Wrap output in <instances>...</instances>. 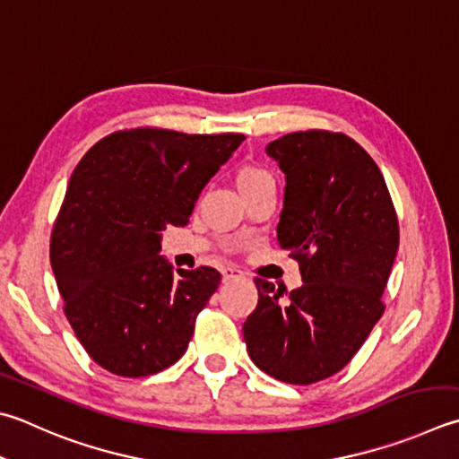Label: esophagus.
Returning <instances> with one entry per match:
<instances>
[{
  "instance_id": "obj_1",
  "label": "esophagus",
  "mask_w": 459,
  "mask_h": 459,
  "mask_svg": "<svg viewBox=\"0 0 459 459\" xmlns=\"http://www.w3.org/2000/svg\"><path fill=\"white\" fill-rule=\"evenodd\" d=\"M221 278H223V281H236V280L244 278V272L238 270V267H233V265H228L221 270Z\"/></svg>"
}]
</instances>
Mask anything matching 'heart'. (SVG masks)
<instances>
[{
	"instance_id": "b5f03b06",
	"label": "heart",
	"mask_w": 459,
	"mask_h": 459,
	"mask_svg": "<svg viewBox=\"0 0 459 459\" xmlns=\"http://www.w3.org/2000/svg\"><path fill=\"white\" fill-rule=\"evenodd\" d=\"M267 179H272V176L267 174V171H264L262 168H255V166H244L238 171V187L239 189L257 186Z\"/></svg>"
}]
</instances>
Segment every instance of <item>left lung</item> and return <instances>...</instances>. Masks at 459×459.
<instances>
[{"instance_id": "obj_1", "label": "left lung", "mask_w": 459, "mask_h": 459, "mask_svg": "<svg viewBox=\"0 0 459 459\" xmlns=\"http://www.w3.org/2000/svg\"><path fill=\"white\" fill-rule=\"evenodd\" d=\"M265 153L285 174L278 244L304 283L283 298L255 278L244 340L267 376L307 385L337 374L382 317L400 230L382 171L351 137L309 129Z\"/></svg>"}]
</instances>
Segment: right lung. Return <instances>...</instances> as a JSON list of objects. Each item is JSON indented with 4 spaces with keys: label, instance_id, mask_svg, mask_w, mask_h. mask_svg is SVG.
Returning a JSON list of instances; mask_svg holds the SVG:
<instances>
[{
    "label": "right lung",
    "instance_id": "right-lung-1",
    "mask_svg": "<svg viewBox=\"0 0 459 459\" xmlns=\"http://www.w3.org/2000/svg\"><path fill=\"white\" fill-rule=\"evenodd\" d=\"M246 137L137 127L103 137L77 163L51 233V270L77 340L103 369L143 377L174 366L221 281L213 267L174 270L166 226Z\"/></svg>",
    "mask_w": 459,
    "mask_h": 459
}]
</instances>
